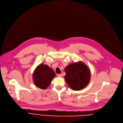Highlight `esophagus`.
Masks as SVG:
<instances>
[{
  "instance_id": "esophagus-1",
  "label": "esophagus",
  "mask_w": 123,
  "mask_h": 123,
  "mask_svg": "<svg viewBox=\"0 0 123 123\" xmlns=\"http://www.w3.org/2000/svg\"><path fill=\"white\" fill-rule=\"evenodd\" d=\"M58 77H62V75L61 74H58Z\"/></svg>"
}]
</instances>
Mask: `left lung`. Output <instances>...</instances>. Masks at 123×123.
<instances>
[{
  "label": "left lung",
  "mask_w": 123,
  "mask_h": 123,
  "mask_svg": "<svg viewBox=\"0 0 123 123\" xmlns=\"http://www.w3.org/2000/svg\"><path fill=\"white\" fill-rule=\"evenodd\" d=\"M65 80L70 88L74 91L85 88L89 83L91 72L88 66L82 61L71 63L65 68Z\"/></svg>",
  "instance_id": "8db88e82"
}]
</instances>
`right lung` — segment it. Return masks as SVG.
Wrapping results in <instances>:
<instances>
[{"instance_id": "1", "label": "right lung", "mask_w": 123, "mask_h": 123, "mask_svg": "<svg viewBox=\"0 0 123 123\" xmlns=\"http://www.w3.org/2000/svg\"><path fill=\"white\" fill-rule=\"evenodd\" d=\"M32 76L35 85L39 88L45 89L51 84L55 74L49 66L42 63L35 68Z\"/></svg>"}]
</instances>
